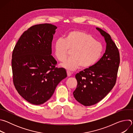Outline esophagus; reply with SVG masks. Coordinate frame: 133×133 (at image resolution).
<instances>
[{"instance_id": "1", "label": "esophagus", "mask_w": 133, "mask_h": 133, "mask_svg": "<svg viewBox=\"0 0 133 133\" xmlns=\"http://www.w3.org/2000/svg\"><path fill=\"white\" fill-rule=\"evenodd\" d=\"M67 76L68 77H70V76L71 75V72L69 71H67Z\"/></svg>"}]
</instances>
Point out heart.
<instances>
[{
	"label": "heart",
	"mask_w": 133,
	"mask_h": 133,
	"mask_svg": "<svg viewBox=\"0 0 133 133\" xmlns=\"http://www.w3.org/2000/svg\"><path fill=\"white\" fill-rule=\"evenodd\" d=\"M54 53L60 62L66 59L69 50H72L70 58L61 64L65 69L74 71L80 66L90 67L96 64L103 53V45L95 41L90 34L80 30H71L65 38H59L54 44Z\"/></svg>",
	"instance_id": "obj_1"
}]
</instances>
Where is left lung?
<instances>
[{
    "label": "left lung",
    "mask_w": 133,
    "mask_h": 133,
    "mask_svg": "<svg viewBox=\"0 0 133 133\" xmlns=\"http://www.w3.org/2000/svg\"><path fill=\"white\" fill-rule=\"evenodd\" d=\"M96 29L104 37L105 52L96 64L75 76L77 86L73 92L74 96L85 106L97 104L112 89L120 63L118 49L110 36L101 28L97 27Z\"/></svg>",
    "instance_id": "obj_1"
}]
</instances>
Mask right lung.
Here are the masks:
<instances>
[{
	"mask_svg": "<svg viewBox=\"0 0 133 133\" xmlns=\"http://www.w3.org/2000/svg\"><path fill=\"white\" fill-rule=\"evenodd\" d=\"M50 24L36 25L25 31L12 54L14 86L20 95L34 105H41L53 95L67 77L65 68L55 67L51 43L57 29Z\"/></svg>",
	"mask_w": 133,
	"mask_h": 133,
	"instance_id": "1",
	"label": "right lung"
}]
</instances>
